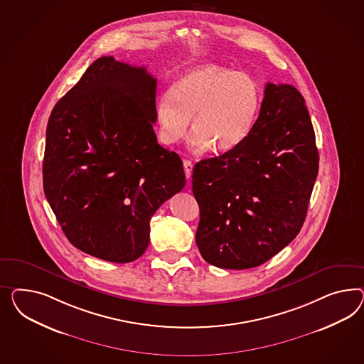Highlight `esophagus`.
I'll use <instances>...</instances> for the list:
<instances>
[{
  "label": "esophagus",
  "mask_w": 364,
  "mask_h": 364,
  "mask_svg": "<svg viewBox=\"0 0 364 364\" xmlns=\"http://www.w3.org/2000/svg\"><path fill=\"white\" fill-rule=\"evenodd\" d=\"M183 166H184L186 177H187V178H191V175H192V169H193V164H192V161H189V160H184V161H183Z\"/></svg>",
  "instance_id": "obj_1"
}]
</instances>
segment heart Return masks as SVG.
I'll list each match as a JSON object with an SVG mask.
<instances>
[{
	"instance_id": "b5f03b06",
	"label": "heart",
	"mask_w": 364,
	"mask_h": 364,
	"mask_svg": "<svg viewBox=\"0 0 364 364\" xmlns=\"http://www.w3.org/2000/svg\"><path fill=\"white\" fill-rule=\"evenodd\" d=\"M259 108L261 91L253 77L218 65L197 66L157 100L159 139L175 144L184 138L192 118V147L230 151L249 136Z\"/></svg>"
}]
</instances>
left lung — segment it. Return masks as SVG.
I'll use <instances>...</instances> for the list:
<instances>
[{
	"label": "left lung",
	"instance_id": "obj_1",
	"mask_svg": "<svg viewBox=\"0 0 364 364\" xmlns=\"http://www.w3.org/2000/svg\"><path fill=\"white\" fill-rule=\"evenodd\" d=\"M318 168L305 99L291 85L266 83L249 136L193 168L192 191L200 208L196 244L203 258L242 270L281 252L305 223Z\"/></svg>",
	"mask_w": 364,
	"mask_h": 364
}]
</instances>
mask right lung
<instances>
[{"label": "right lung", "mask_w": 364, "mask_h": 364, "mask_svg": "<svg viewBox=\"0 0 364 364\" xmlns=\"http://www.w3.org/2000/svg\"><path fill=\"white\" fill-rule=\"evenodd\" d=\"M156 79L102 57L54 106L43 191L70 242L126 264L149 242V220L186 186L183 161L157 143Z\"/></svg>", "instance_id": "obj_1"}]
</instances>
